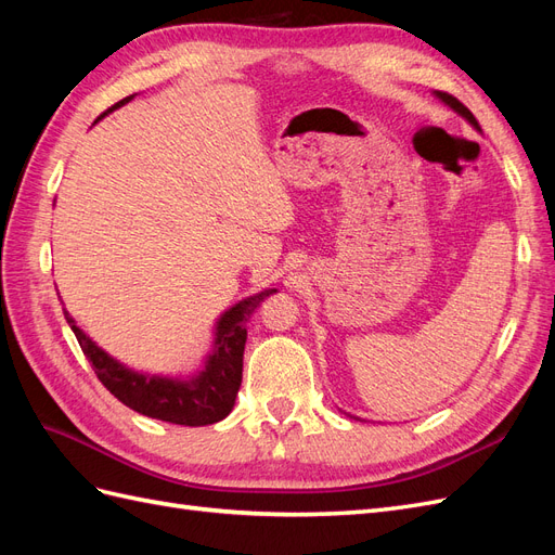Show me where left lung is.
I'll return each instance as SVG.
<instances>
[{"label":"left lung","instance_id":"8db88e82","mask_svg":"<svg viewBox=\"0 0 555 555\" xmlns=\"http://www.w3.org/2000/svg\"><path fill=\"white\" fill-rule=\"evenodd\" d=\"M435 96H438L440 99V102L442 104H447L451 111H456L461 117H465V120L469 122V125H473L477 131H481V127H479V122L475 120V115L473 113H469L461 102H459V99L456 96H451V94H447V92H435Z\"/></svg>","mask_w":555,"mask_h":555}]
</instances>
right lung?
<instances>
[{
	"mask_svg": "<svg viewBox=\"0 0 555 555\" xmlns=\"http://www.w3.org/2000/svg\"><path fill=\"white\" fill-rule=\"evenodd\" d=\"M133 94L125 96L122 102L99 115V120L115 108L129 104ZM275 292L278 289H263L261 294L249 296L217 319L212 351L204 367L192 377H164L131 371L99 347L86 331L76 326V319L66 312V308L64 319L72 326L82 354L92 363L99 382L127 408L178 426H208L222 422L233 410L243 382V351L247 340L245 324L261 300Z\"/></svg>",
	"mask_w": 555,
	"mask_h": 555,
	"instance_id": "add662e5",
	"label": "right lung"
}]
</instances>
